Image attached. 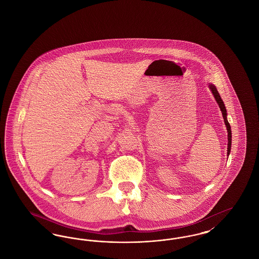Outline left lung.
<instances>
[{
	"instance_id": "1",
	"label": "left lung",
	"mask_w": 259,
	"mask_h": 259,
	"mask_svg": "<svg viewBox=\"0 0 259 259\" xmlns=\"http://www.w3.org/2000/svg\"><path fill=\"white\" fill-rule=\"evenodd\" d=\"M208 87H209V89H210V91H211V93H212L213 97L215 99L217 103L219 104V107H220V109H221V111H222V116H223V119H224V123H225L226 129H227V137H228V138H227V140H228V144H227V155H229V154H230V151H231L232 133H231V127H230V124H229L228 120H227V112H226V108H225L224 103H223L222 97H221V95H220L219 91L217 90L215 87H214L213 84H211V83H209V84H208Z\"/></svg>"
}]
</instances>
